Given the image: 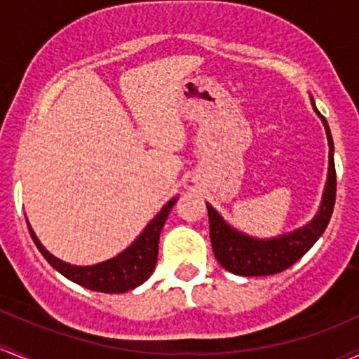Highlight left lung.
<instances>
[{"mask_svg": "<svg viewBox=\"0 0 359 359\" xmlns=\"http://www.w3.org/2000/svg\"><path fill=\"white\" fill-rule=\"evenodd\" d=\"M312 105L315 112L320 116L325 126L327 140H329V177L324 191V199L318 215L306 226L293 231L290 235L273 240H257L247 237L233 230L223 222L210 204L208 215H210V237L215 257L228 273L238 276H271L288 269L294 262L300 261L306 254L318 237L325 231L327 224L332 216L334 204H336V165H334V143L330 136V129L327 126L325 117Z\"/></svg>", "mask_w": 359, "mask_h": 359, "instance_id": "1", "label": "left lung"}]
</instances>
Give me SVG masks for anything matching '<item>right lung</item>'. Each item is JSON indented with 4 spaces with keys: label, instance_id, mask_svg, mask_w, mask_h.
I'll return each mask as SVG.
<instances>
[{
    "label": "right lung",
    "instance_id": "obj_1",
    "mask_svg": "<svg viewBox=\"0 0 359 359\" xmlns=\"http://www.w3.org/2000/svg\"><path fill=\"white\" fill-rule=\"evenodd\" d=\"M175 201L177 199H172L170 203L161 208V211L151 219V223L144 228L143 233L137 237L136 242L129 249H126L117 257L110 259L107 262L97 264V266L80 267L59 261L42 247L30 224H29L30 237H32L37 249L41 250V254L47 259V262L65 278H68L69 281L92 291H100V293H124V291L143 285L155 269L156 259H158V240L161 228H163L165 219H167Z\"/></svg>",
    "mask_w": 359,
    "mask_h": 359
}]
</instances>
